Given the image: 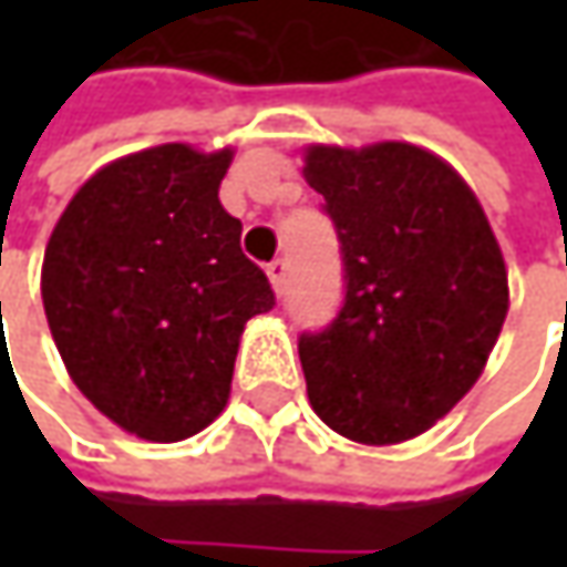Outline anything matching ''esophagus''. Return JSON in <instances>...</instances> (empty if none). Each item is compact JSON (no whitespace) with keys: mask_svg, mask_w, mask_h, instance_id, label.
<instances>
[{"mask_svg":"<svg viewBox=\"0 0 567 567\" xmlns=\"http://www.w3.org/2000/svg\"><path fill=\"white\" fill-rule=\"evenodd\" d=\"M287 271H290V265H287L284 258H277V261L268 265V277H271L274 293H284V287H287Z\"/></svg>","mask_w":567,"mask_h":567,"instance_id":"esophagus-1","label":"esophagus"}]
</instances>
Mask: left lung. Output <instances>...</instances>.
Segmentation results:
<instances>
[{"mask_svg": "<svg viewBox=\"0 0 567 567\" xmlns=\"http://www.w3.org/2000/svg\"><path fill=\"white\" fill-rule=\"evenodd\" d=\"M343 258V306L299 338L312 410L362 445L423 435L476 384L508 316V271L470 186L406 142L306 151Z\"/></svg>", "mask_w": 567, "mask_h": 567, "instance_id": "left-lung-1", "label": "left lung"}]
</instances>
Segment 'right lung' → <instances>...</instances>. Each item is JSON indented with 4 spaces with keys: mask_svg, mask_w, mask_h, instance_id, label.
Here are the masks:
<instances>
[{
    "mask_svg": "<svg viewBox=\"0 0 567 567\" xmlns=\"http://www.w3.org/2000/svg\"><path fill=\"white\" fill-rule=\"evenodd\" d=\"M233 151L161 144L97 169L43 255V309L78 391L147 442H183L227 406L251 316L274 309L217 188Z\"/></svg>",
    "mask_w": 567,
    "mask_h": 567,
    "instance_id": "add662e5",
    "label": "right lung"
}]
</instances>
